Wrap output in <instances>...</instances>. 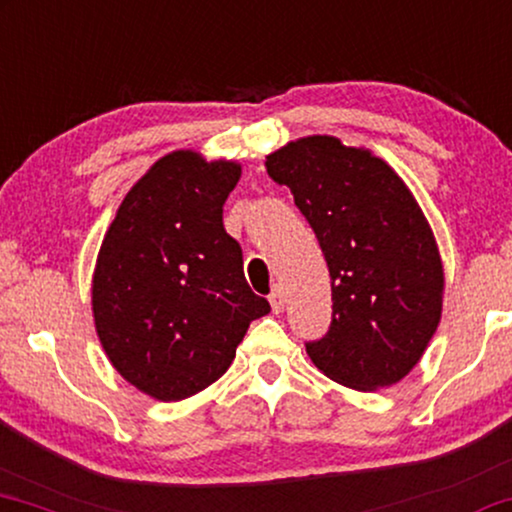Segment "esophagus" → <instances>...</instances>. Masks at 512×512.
I'll return each instance as SVG.
<instances>
[{"label": "esophagus", "mask_w": 512, "mask_h": 512, "mask_svg": "<svg viewBox=\"0 0 512 512\" xmlns=\"http://www.w3.org/2000/svg\"><path fill=\"white\" fill-rule=\"evenodd\" d=\"M269 302H271V309H274V314H281L283 309H286V295H283L281 286L274 288V293L269 295Z\"/></svg>", "instance_id": "obj_1"}]
</instances>
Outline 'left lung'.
Wrapping results in <instances>:
<instances>
[{"label":"left lung","mask_w":512,"mask_h":512,"mask_svg":"<svg viewBox=\"0 0 512 512\" xmlns=\"http://www.w3.org/2000/svg\"><path fill=\"white\" fill-rule=\"evenodd\" d=\"M307 217L331 274L333 321L314 366L359 392L397 385L423 359L444 304V264L406 181L371 148L312 134L267 155Z\"/></svg>","instance_id":"8db88e82"}]
</instances>
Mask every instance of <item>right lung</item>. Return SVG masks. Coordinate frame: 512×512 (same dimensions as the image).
<instances>
[{
    "label": "right lung",
    "instance_id": "1",
    "mask_svg": "<svg viewBox=\"0 0 512 512\" xmlns=\"http://www.w3.org/2000/svg\"><path fill=\"white\" fill-rule=\"evenodd\" d=\"M238 160L179 148L148 167L103 236L92 314L115 371L158 401H179L222 378L250 321L269 314L226 234L224 200Z\"/></svg>",
    "mask_w": 512,
    "mask_h": 512
}]
</instances>
